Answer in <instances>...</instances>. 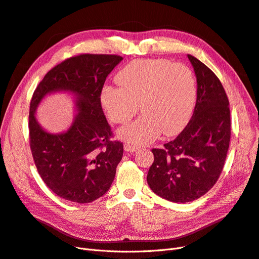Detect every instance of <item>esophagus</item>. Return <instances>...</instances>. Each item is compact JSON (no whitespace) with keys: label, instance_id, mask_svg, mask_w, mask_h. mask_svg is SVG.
Segmentation results:
<instances>
[{"label":"esophagus","instance_id":"obj_1","mask_svg":"<svg viewBox=\"0 0 259 259\" xmlns=\"http://www.w3.org/2000/svg\"><path fill=\"white\" fill-rule=\"evenodd\" d=\"M123 149H125V151H127V152H134V151L139 150V147L130 145V144H125V146H123Z\"/></svg>","mask_w":259,"mask_h":259}]
</instances>
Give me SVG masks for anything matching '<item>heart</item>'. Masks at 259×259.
I'll return each mask as SVG.
<instances>
[{
  "mask_svg": "<svg viewBox=\"0 0 259 259\" xmlns=\"http://www.w3.org/2000/svg\"><path fill=\"white\" fill-rule=\"evenodd\" d=\"M120 85L106 84L100 103L109 118L126 122L140 109L143 114L117 131L133 145H147L161 136H175L187 125L197 98L193 71L166 59L134 60L117 73Z\"/></svg>",
  "mask_w": 259,
  "mask_h": 259,
  "instance_id": "1",
  "label": "heart"
}]
</instances>
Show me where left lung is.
<instances>
[{"mask_svg": "<svg viewBox=\"0 0 259 259\" xmlns=\"http://www.w3.org/2000/svg\"><path fill=\"white\" fill-rule=\"evenodd\" d=\"M187 57L197 78L194 114L174 141L152 149L147 175L152 192L176 203L194 201L215 185L231 139L230 104L220 80L194 56Z\"/></svg>", "mask_w": 259, "mask_h": 259, "instance_id": "1", "label": "left lung"}]
</instances>
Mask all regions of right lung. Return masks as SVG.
<instances>
[{
    "mask_svg": "<svg viewBox=\"0 0 259 259\" xmlns=\"http://www.w3.org/2000/svg\"><path fill=\"white\" fill-rule=\"evenodd\" d=\"M121 60L116 55L76 56L56 65L33 92L28 125L33 161L44 183L62 199L90 203L104 196L115 178L123 147L109 141L100 92ZM55 93H66L74 103L72 123L59 134L44 130L35 116L41 100Z\"/></svg>",
    "mask_w": 259,
    "mask_h": 259,
    "instance_id": "1",
    "label": "right lung"
}]
</instances>
